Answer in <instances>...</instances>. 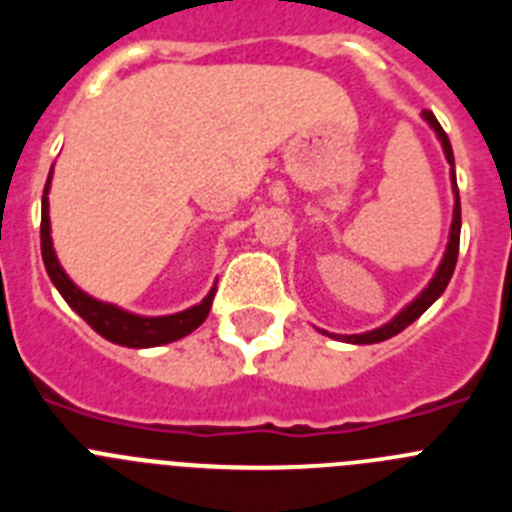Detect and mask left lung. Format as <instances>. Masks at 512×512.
I'll use <instances>...</instances> for the list:
<instances>
[{
    "mask_svg": "<svg viewBox=\"0 0 512 512\" xmlns=\"http://www.w3.org/2000/svg\"><path fill=\"white\" fill-rule=\"evenodd\" d=\"M423 120L431 125L433 130H436L438 140H441L443 146V153H446V161L451 164V184H454V220H451V233H449V246H446V253H443L441 259V266H438L436 277L431 279V284L420 292L418 297H415L413 302H410L408 307L402 312H397L395 318L390 320V323H384L382 328H374L369 330V333H359V336H333L338 338V341H348V343H379V341H387V338L397 336L400 330L408 328L413 320H418L420 315H423L428 307L433 305V302L438 300V297L443 295V289L449 287L451 282V274H454L456 269V259H459V233H461V205H459V189H456V174H454V151H451V143H449V135L443 133V128L438 125L436 115L428 110H423ZM330 336V333H328Z\"/></svg>",
    "mask_w": 512,
    "mask_h": 512,
    "instance_id": "obj_1",
    "label": "left lung"
}]
</instances>
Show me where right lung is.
<instances>
[{
    "instance_id": "obj_1",
    "label": "right lung",
    "mask_w": 512,
    "mask_h": 512,
    "mask_svg": "<svg viewBox=\"0 0 512 512\" xmlns=\"http://www.w3.org/2000/svg\"><path fill=\"white\" fill-rule=\"evenodd\" d=\"M48 189H51V176H48V182H45L43 212H40V251H43L45 271H48V277L56 284V289L61 292L63 300L69 302L71 310L79 312L81 318L87 320L99 336L117 343V346L151 348L179 341V338L189 336L192 330H197L205 323V318L210 315L212 297H215L217 287L210 289V295H207L200 305L189 307V310L184 312H176V315H164V318H143V315H133V312H125L115 305L99 302L94 300V297H89L87 292H81V289L66 277V271L61 269V264H58L56 259V251H53L51 217H48Z\"/></svg>"
}]
</instances>
